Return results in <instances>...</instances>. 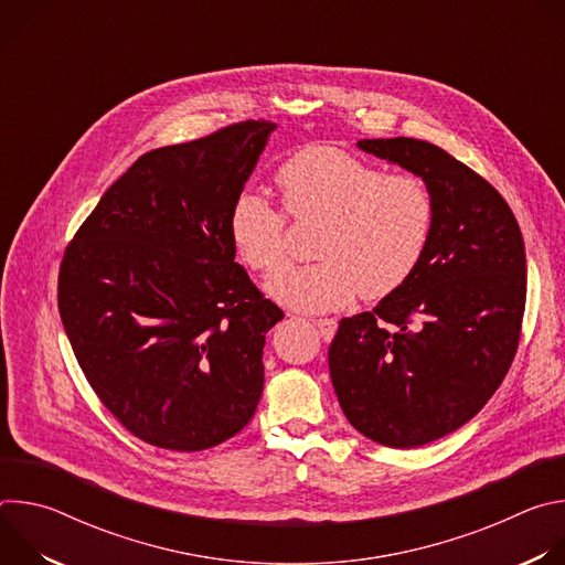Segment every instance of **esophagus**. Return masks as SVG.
<instances>
[{"label":"esophagus","mask_w":565,"mask_h":565,"mask_svg":"<svg viewBox=\"0 0 565 565\" xmlns=\"http://www.w3.org/2000/svg\"><path fill=\"white\" fill-rule=\"evenodd\" d=\"M312 324L317 327L321 340L324 342H331L335 331H338V321L333 317H319V319H312Z\"/></svg>","instance_id":"obj_1"}]
</instances>
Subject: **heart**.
<instances>
[{
  "mask_svg": "<svg viewBox=\"0 0 565 565\" xmlns=\"http://www.w3.org/2000/svg\"><path fill=\"white\" fill-rule=\"evenodd\" d=\"M275 183L284 214L255 192H241L227 212L234 253L257 275H270L286 255V218L317 221L310 255L268 281V295L295 312H324L364 299H384L418 268L434 227L427 183L409 172H380L366 160L315 145L288 156Z\"/></svg>",
  "mask_w": 565,
  "mask_h": 565,
  "instance_id": "1",
  "label": "heart"
}]
</instances>
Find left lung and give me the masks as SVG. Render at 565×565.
Returning <instances> with one entry per match:
<instances>
[{
    "label": "left lung",
    "mask_w": 565,
    "mask_h": 565,
    "mask_svg": "<svg viewBox=\"0 0 565 565\" xmlns=\"http://www.w3.org/2000/svg\"><path fill=\"white\" fill-rule=\"evenodd\" d=\"M358 147L427 183L434 227L407 284L340 321L329 369L362 436L412 449L471 420L508 375L525 312L523 236L497 188L443 147L402 136Z\"/></svg>",
    "instance_id": "8db88e82"
}]
</instances>
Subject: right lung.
I'll use <instances>...</instances> for the list:
<instances>
[{
  "mask_svg": "<svg viewBox=\"0 0 565 565\" xmlns=\"http://www.w3.org/2000/svg\"><path fill=\"white\" fill-rule=\"evenodd\" d=\"M273 129L241 120L142 153L64 250L57 308L75 360L153 447L210 449L255 416L284 312L234 262L227 212Z\"/></svg>",
  "mask_w": 565,
  "mask_h": 565,
  "instance_id": "obj_1",
  "label": "right lung"
}]
</instances>
